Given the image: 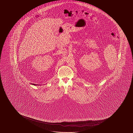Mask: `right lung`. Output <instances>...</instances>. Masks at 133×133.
<instances>
[{"mask_svg": "<svg viewBox=\"0 0 133 133\" xmlns=\"http://www.w3.org/2000/svg\"><path fill=\"white\" fill-rule=\"evenodd\" d=\"M33 85H35V84H33Z\"/></svg>", "mask_w": 133, "mask_h": 133, "instance_id": "1", "label": "right lung"}]
</instances>
